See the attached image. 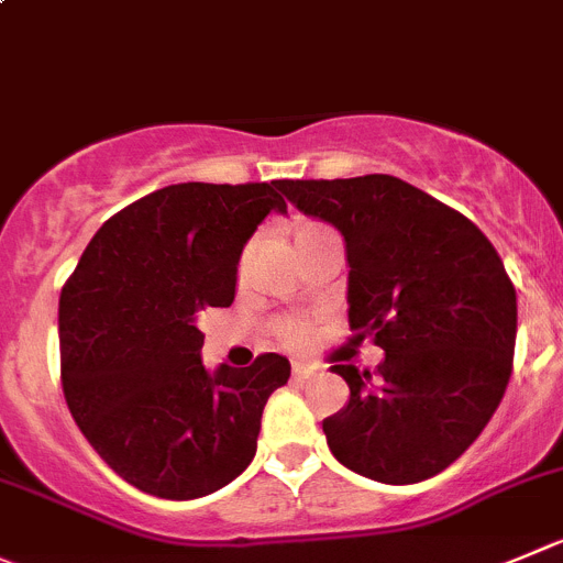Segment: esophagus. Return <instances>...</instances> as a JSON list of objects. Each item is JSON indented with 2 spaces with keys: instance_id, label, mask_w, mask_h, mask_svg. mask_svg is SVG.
<instances>
[{
  "instance_id": "1",
  "label": "esophagus",
  "mask_w": 563,
  "mask_h": 563,
  "mask_svg": "<svg viewBox=\"0 0 563 563\" xmlns=\"http://www.w3.org/2000/svg\"><path fill=\"white\" fill-rule=\"evenodd\" d=\"M314 373H318V367L312 365H301V362L292 365V378H296V382H307V378H312Z\"/></svg>"
}]
</instances>
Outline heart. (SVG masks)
<instances>
[{
    "label": "heart",
    "mask_w": 563,
    "mask_h": 563,
    "mask_svg": "<svg viewBox=\"0 0 563 563\" xmlns=\"http://www.w3.org/2000/svg\"><path fill=\"white\" fill-rule=\"evenodd\" d=\"M325 232H329V229H323V227H301L296 232V243H301V240H309V238H318V234H325ZM251 256H254V243L243 251V260H240V273H245ZM278 336H282L287 345H303V342L309 340V329L301 323V320H285V323L278 325Z\"/></svg>",
    "instance_id": "1"
}]
</instances>
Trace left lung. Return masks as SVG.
<instances>
[{"label": "left lung", "mask_w": 563, "mask_h": 563, "mask_svg": "<svg viewBox=\"0 0 563 563\" xmlns=\"http://www.w3.org/2000/svg\"><path fill=\"white\" fill-rule=\"evenodd\" d=\"M278 190L342 234L347 320L384 351L373 373L331 365L351 389L323 420L331 453L382 484L433 478L478 439L511 376L517 292L503 260L473 221L398 176Z\"/></svg>", "instance_id": "left-lung-1"}]
</instances>
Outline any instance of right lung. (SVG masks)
Masks as SVG:
<instances>
[{"label":"right lung","mask_w":563,"mask_h":563,"mask_svg":"<svg viewBox=\"0 0 563 563\" xmlns=\"http://www.w3.org/2000/svg\"><path fill=\"white\" fill-rule=\"evenodd\" d=\"M278 181H181L112 216L60 292V378L74 422L107 467L165 500H196L251 464L262 409L290 362H201L198 318L232 307L245 243Z\"/></svg>","instance_id":"add662e5"}]
</instances>
